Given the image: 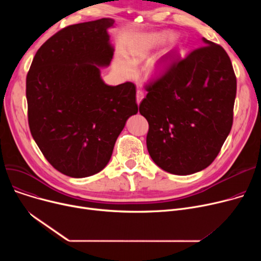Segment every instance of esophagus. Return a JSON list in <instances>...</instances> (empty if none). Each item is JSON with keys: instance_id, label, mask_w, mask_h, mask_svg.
Here are the masks:
<instances>
[{"instance_id": "34e87169", "label": "esophagus", "mask_w": 261, "mask_h": 261, "mask_svg": "<svg viewBox=\"0 0 261 261\" xmlns=\"http://www.w3.org/2000/svg\"><path fill=\"white\" fill-rule=\"evenodd\" d=\"M144 97H145L144 91L141 89H138V91H136V101H138V103H140Z\"/></svg>"}]
</instances>
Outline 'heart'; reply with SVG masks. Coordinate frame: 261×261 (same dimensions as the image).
<instances>
[{
    "mask_svg": "<svg viewBox=\"0 0 261 261\" xmlns=\"http://www.w3.org/2000/svg\"><path fill=\"white\" fill-rule=\"evenodd\" d=\"M156 42L151 36H144L135 41V43L129 49V56L132 62H138L144 59L149 51L155 46ZM122 70L126 73H130L132 71V65L130 62L122 61L121 62Z\"/></svg>",
    "mask_w": 261,
    "mask_h": 261,
    "instance_id": "1",
    "label": "heart"
}]
</instances>
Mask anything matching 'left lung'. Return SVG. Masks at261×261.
I'll return each instance as SVG.
<instances>
[{"label":"left lung","instance_id":"obj_1","mask_svg":"<svg viewBox=\"0 0 261 261\" xmlns=\"http://www.w3.org/2000/svg\"><path fill=\"white\" fill-rule=\"evenodd\" d=\"M203 42L147 84L140 103L149 123L150 156L163 170L177 175L208 167L232 126L234 68L222 46L205 38Z\"/></svg>","mask_w":261,"mask_h":261}]
</instances>
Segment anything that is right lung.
<instances>
[{"label": "right lung", "mask_w": 261, "mask_h": 261, "mask_svg": "<svg viewBox=\"0 0 261 261\" xmlns=\"http://www.w3.org/2000/svg\"><path fill=\"white\" fill-rule=\"evenodd\" d=\"M114 20L66 26L36 53L26 76L33 138L50 165L72 177L102 170L127 119L138 113L136 87L106 85L99 66L114 48L107 30Z\"/></svg>", "instance_id": "obj_1"}]
</instances>
